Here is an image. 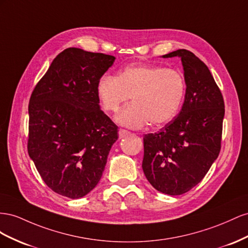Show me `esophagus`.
Segmentation results:
<instances>
[{
  "label": "esophagus",
  "instance_id": "1",
  "mask_svg": "<svg viewBox=\"0 0 248 248\" xmlns=\"http://www.w3.org/2000/svg\"><path fill=\"white\" fill-rule=\"evenodd\" d=\"M130 132L129 131H126V130H124V129H120L119 131H118V135H119V138H124V137H125V136H128V135H130Z\"/></svg>",
  "mask_w": 248,
  "mask_h": 248
}]
</instances>
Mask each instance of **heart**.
Wrapping results in <instances>:
<instances>
[{
    "instance_id": "obj_1",
    "label": "heart",
    "mask_w": 248,
    "mask_h": 248,
    "mask_svg": "<svg viewBox=\"0 0 248 248\" xmlns=\"http://www.w3.org/2000/svg\"><path fill=\"white\" fill-rule=\"evenodd\" d=\"M185 93V78L179 70L144 63L125 66L117 76L106 74L96 85L98 100L108 112H117L132 96L134 103L116 116L119 124L132 129L148 123L159 126L171 122Z\"/></svg>"
}]
</instances>
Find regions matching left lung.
Wrapping results in <instances>:
<instances>
[{"mask_svg": "<svg viewBox=\"0 0 248 248\" xmlns=\"http://www.w3.org/2000/svg\"><path fill=\"white\" fill-rule=\"evenodd\" d=\"M162 57L181 58L185 101L171 122L144 135L142 169L155 190L181 195L203 179L220 153L224 102L208 66L192 52L182 48Z\"/></svg>", "mask_w": 248, "mask_h": 248, "instance_id": "8db88e82", "label": "left lung"}]
</instances>
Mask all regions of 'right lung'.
<instances>
[{
    "label": "right lung",
    "instance_id": "obj_1",
    "mask_svg": "<svg viewBox=\"0 0 248 248\" xmlns=\"http://www.w3.org/2000/svg\"><path fill=\"white\" fill-rule=\"evenodd\" d=\"M115 57L68 47L29 103L28 153L54 192L80 199L100 182L118 128L100 108L96 85Z\"/></svg>",
    "mask_w": 248,
    "mask_h": 248
}]
</instances>
